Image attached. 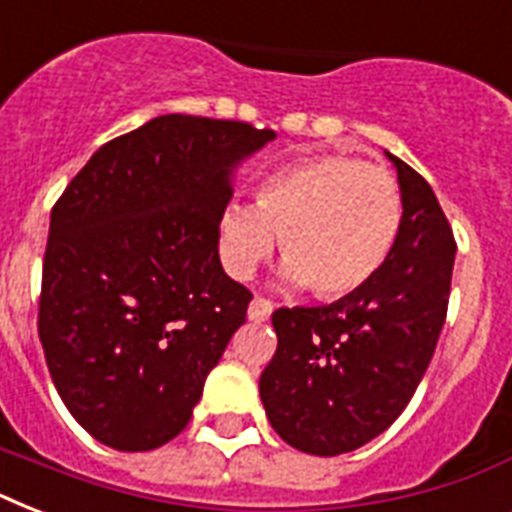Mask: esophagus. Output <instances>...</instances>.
Wrapping results in <instances>:
<instances>
[{"instance_id": "obj_1", "label": "esophagus", "mask_w": 512, "mask_h": 512, "mask_svg": "<svg viewBox=\"0 0 512 512\" xmlns=\"http://www.w3.org/2000/svg\"><path fill=\"white\" fill-rule=\"evenodd\" d=\"M273 313V303L265 297H255L249 303V321H268Z\"/></svg>"}]
</instances>
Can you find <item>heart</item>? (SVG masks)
<instances>
[{
	"instance_id": "heart-1",
	"label": "heart",
	"mask_w": 512,
	"mask_h": 512,
	"mask_svg": "<svg viewBox=\"0 0 512 512\" xmlns=\"http://www.w3.org/2000/svg\"><path fill=\"white\" fill-rule=\"evenodd\" d=\"M404 201L396 177L356 156L316 154L265 175L255 204H228L217 220L225 271L249 279L279 236L281 276L316 297H348L380 273L396 247Z\"/></svg>"
}]
</instances>
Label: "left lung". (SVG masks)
I'll use <instances>...</instances> for the list:
<instances>
[{"instance_id":"1","label":"left lung","mask_w":512,"mask_h":512,"mask_svg":"<svg viewBox=\"0 0 512 512\" xmlns=\"http://www.w3.org/2000/svg\"><path fill=\"white\" fill-rule=\"evenodd\" d=\"M390 156V154H388ZM404 217L369 284L321 308H279L260 398L289 446L337 457L369 444L412 401L446 321L457 241L428 180L398 156Z\"/></svg>"}]
</instances>
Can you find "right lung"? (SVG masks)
Instances as JSON below:
<instances>
[{"label": "right lung", "instance_id": "add662e5", "mask_svg": "<svg viewBox=\"0 0 512 512\" xmlns=\"http://www.w3.org/2000/svg\"><path fill=\"white\" fill-rule=\"evenodd\" d=\"M273 138L156 116L100 146L55 201L39 340L63 404L100 444L148 452L191 420L252 300L217 255L231 170Z\"/></svg>", "mask_w": 512, "mask_h": 512}]
</instances>
